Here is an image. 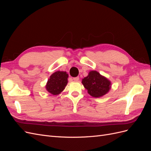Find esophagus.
Wrapping results in <instances>:
<instances>
[{
    "label": "esophagus",
    "instance_id": "esophagus-1",
    "mask_svg": "<svg viewBox=\"0 0 151 151\" xmlns=\"http://www.w3.org/2000/svg\"><path fill=\"white\" fill-rule=\"evenodd\" d=\"M73 80L75 81H77L79 80V77H73Z\"/></svg>",
    "mask_w": 151,
    "mask_h": 151
}]
</instances>
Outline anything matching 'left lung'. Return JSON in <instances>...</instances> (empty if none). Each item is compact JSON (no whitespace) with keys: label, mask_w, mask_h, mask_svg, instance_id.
Returning a JSON list of instances; mask_svg holds the SVG:
<instances>
[{"label":"left lung","mask_w":151,"mask_h":151,"mask_svg":"<svg viewBox=\"0 0 151 151\" xmlns=\"http://www.w3.org/2000/svg\"><path fill=\"white\" fill-rule=\"evenodd\" d=\"M88 93L94 98L101 97L111 88V82L96 70L89 72L88 76L82 81Z\"/></svg>","instance_id":"1"}]
</instances>
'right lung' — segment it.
<instances>
[{
    "label": "right lung",
    "mask_w": 151,
    "mask_h": 151,
    "mask_svg": "<svg viewBox=\"0 0 151 151\" xmlns=\"http://www.w3.org/2000/svg\"><path fill=\"white\" fill-rule=\"evenodd\" d=\"M68 75L66 72L57 71L50 77L46 85V89L53 95H58L65 89L67 84Z\"/></svg>",
    "instance_id": "obj_1"
}]
</instances>
